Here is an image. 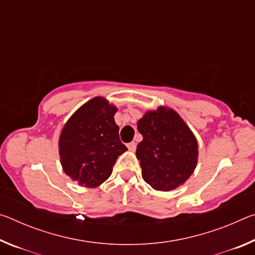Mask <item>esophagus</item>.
<instances>
[{
    "label": "esophagus",
    "mask_w": 255,
    "mask_h": 255,
    "mask_svg": "<svg viewBox=\"0 0 255 255\" xmlns=\"http://www.w3.org/2000/svg\"><path fill=\"white\" fill-rule=\"evenodd\" d=\"M127 147L129 150H130V152H133V150L136 149V143L135 141H130V143L127 144Z\"/></svg>",
    "instance_id": "esophagus-1"
}]
</instances>
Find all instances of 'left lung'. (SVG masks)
<instances>
[{"label": "left lung", "mask_w": 255, "mask_h": 255, "mask_svg": "<svg viewBox=\"0 0 255 255\" xmlns=\"http://www.w3.org/2000/svg\"><path fill=\"white\" fill-rule=\"evenodd\" d=\"M143 140L137 145L141 176L159 191H170L183 184L197 165L196 137L174 110L159 107L138 120Z\"/></svg>", "instance_id": "8db88e82"}]
</instances>
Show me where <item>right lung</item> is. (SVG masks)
Instances as JSON below:
<instances>
[{
  "label": "right lung",
  "mask_w": 255,
  "mask_h": 255,
  "mask_svg": "<svg viewBox=\"0 0 255 255\" xmlns=\"http://www.w3.org/2000/svg\"><path fill=\"white\" fill-rule=\"evenodd\" d=\"M117 108L94 98L82 106L64 126L59 155L64 172L85 187L100 185L112 173L119 155L127 147L119 138L114 116Z\"/></svg>",
  "instance_id": "obj_1"
}]
</instances>
